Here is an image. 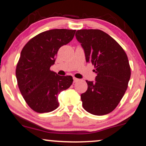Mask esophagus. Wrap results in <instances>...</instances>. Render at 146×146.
<instances>
[{"instance_id":"34e87169","label":"esophagus","mask_w":146,"mask_h":146,"mask_svg":"<svg viewBox=\"0 0 146 146\" xmlns=\"http://www.w3.org/2000/svg\"><path fill=\"white\" fill-rule=\"evenodd\" d=\"M78 78H73V82L74 83H75V82H77L78 81Z\"/></svg>"}]
</instances>
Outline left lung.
I'll list each match as a JSON object with an SVG mask.
<instances>
[{
    "label": "left lung",
    "mask_w": 146,
    "mask_h": 146,
    "mask_svg": "<svg viewBox=\"0 0 146 146\" xmlns=\"http://www.w3.org/2000/svg\"><path fill=\"white\" fill-rule=\"evenodd\" d=\"M75 37L84 51L86 62L94 65L95 81L86 80L81 95L83 108L95 115L110 113L124 95L130 78L126 53L112 37L99 29L78 30Z\"/></svg>",
    "instance_id": "obj_1"
}]
</instances>
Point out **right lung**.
Wrapping results in <instances>:
<instances>
[{"instance_id":"1","label":"right lung","mask_w":146,"mask_h":146,"mask_svg":"<svg viewBox=\"0 0 146 146\" xmlns=\"http://www.w3.org/2000/svg\"><path fill=\"white\" fill-rule=\"evenodd\" d=\"M75 30L56 29L39 33L25 45L16 66L18 88L31 109L51 112L59 106L58 95L73 83L71 75L50 71L62 46L73 40Z\"/></svg>"}]
</instances>
